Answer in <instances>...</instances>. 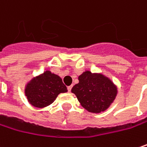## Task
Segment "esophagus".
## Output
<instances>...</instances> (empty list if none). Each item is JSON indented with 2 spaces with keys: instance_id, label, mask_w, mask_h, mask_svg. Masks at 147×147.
<instances>
[{
  "instance_id": "obj_1",
  "label": "esophagus",
  "mask_w": 147,
  "mask_h": 147,
  "mask_svg": "<svg viewBox=\"0 0 147 147\" xmlns=\"http://www.w3.org/2000/svg\"><path fill=\"white\" fill-rule=\"evenodd\" d=\"M71 88H72V86H69V87H67V89H68V92H71Z\"/></svg>"
}]
</instances>
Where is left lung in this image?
<instances>
[{
  "instance_id": "1",
  "label": "left lung",
  "mask_w": 147,
  "mask_h": 147,
  "mask_svg": "<svg viewBox=\"0 0 147 147\" xmlns=\"http://www.w3.org/2000/svg\"><path fill=\"white\" fill-rule=\"evenodd\" d=\"M71 92L76 94L81 105L92 113L106 110L115 99L117 88L113 82L100 74L85 71L79 77Z\"/></svg>"
}]
</instances>
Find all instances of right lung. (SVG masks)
<instances>
[{
    "label": "right lung",
    "mask_w": 147,
    "mask_h": 147,
    "mask_svg": "<svg viewBox=\"0 0 147 147\" xmlns=\"http://www.w3.org/2000/svg\"><path fill=\"white\" fill-rule=\"evenodd\" d=\"M66 92L67 88L60 76L49 71L32 79L25 88L28 100L37 108L49 106L60 93Z\"/></svg>",
    "instance_id": "1"
}]
</instances>
